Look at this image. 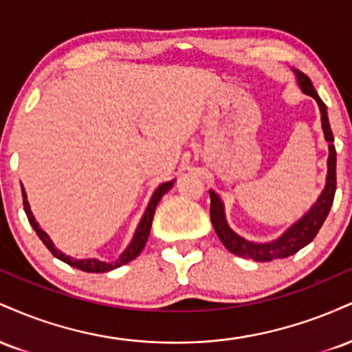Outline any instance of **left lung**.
Listing matches in <instances>:
<instances>
[{
  "label": "left lung",
  "instance_id": "left-lung-1",
  "mask_svg": "<svg viewBox=\"0 0 352 352\" xmlns=\"http://www.w3.org/2000/svg\"><path fill=\"white\" fill-rule=\"evenodd\" d=\"M293 72L296 76L298 86H300L302 94L311 96L318 102L319 112H321V127L329 148L326 185L313 207L274 240L252 241L233 232L227 221V215H225L223 201L220 200V197L213 190H210V218H212V225L221 243L225 245L228 252L236 254V256L250 258V260L260 261V263L278 260V258H288L300 252L301 248H305L306 245H309L314 240V236L318 235L319 228L324 223L326 217H328L329 210L333 207L334 193H336V148H334V137L333 132H331L326 104L318 96L316 89L313 87V82H311L308 76H305L298 69H293Z\"/></svg>",
  "mask_w": 352,
  "mask_h": 352
}]
</instances>
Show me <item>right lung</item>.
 Wrapping results in <instances>:
<instances>
[{
	"mask_svg": "<svg viewBox=\"0 0 352 352\" xmlns=\"http://www.w3.org/2000/svg\"><path fill=\"white\" fill-rule=\"evenodd\" d=\"M173 182L175 180H170V182H165V184L159 185L157 187L155 192H153L151 201H148L147 205V210H145L142 220H140L139 227H137L134 236H132V241L127 245V248L124 250L122 253H120V256L117 258L114 261H102V260H98V258H86V260H78V258H72V256H67L66 253H63L60 250L56 248V245L52 243V240L50 238L44 230L39 227V223L36 221V218L33 215V212H31V207H30V201H28V195L26 192H24V187L21 185V190H23V205H24V212H26L28 215V220H30L31 227L34 228V232L38 233V236L41 238L43 243L47 246V250L54 254L56 258L60 261H64V263L71 265L72 268H78V270H82V272H87V273H106V272H112V270L119 268V266H122L125 263H129V261H132L134 258H137L140 254V252L144 250L145 243H147V238H148V233H151V227H152V220H153V213H155V208L157 205H159V201L162 200V197L165 193L168 192L173 187Z\"/></svg>",
	"mask_w": 352,
	"mask_h": 352,
	"instance_id": "right-lung-1",
	"label": "right lung"
}]
</instances>
